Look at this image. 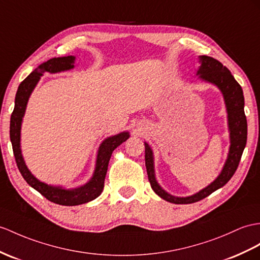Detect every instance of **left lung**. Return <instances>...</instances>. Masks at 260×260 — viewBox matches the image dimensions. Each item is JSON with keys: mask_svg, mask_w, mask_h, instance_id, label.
<instances>
[{"mask_svg": "<svg viewBox=\"0 0 260 260\" xmlns=\"http://www.w3.org/2000/svg\"><path fill=\"white\" fill-rule=\"evenodd\" d=\"M200 62L201 66L198 69L196 75L200 76L202 80L211 82V84L216 86L220 92L223 93L227 110V119H229L231 147L224 168L216 180L205 188L201 189L200 192L191 196L178 198V196H173L164 191L159 185V183L156 182L153 166V152H152L150 145L147 142H144L145 167H147L151 187L161 199L174 204L195 203V202L205 199L206 196L212 194L216 189L224 186L232 179L234 173L236 172L247 142V120L244 111L245 101L242 87L234 78L229 68L223 66V64L217 59H214L213 57L210 56H200Z\"/></svg>", "mask_w": 260, "mask_h": 260, "instance_id": "left-lung-1", "label": "left lung"}]
</instances>
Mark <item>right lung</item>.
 I'll list each match as a JSON object with an SVG mask.
<instances>
[{"instance_id":"right-lung-1","label":"right lung","mask_w":260,"mask_h":260,"mask_svg":"<svg viewBox=\"0 0 260 260\" xmlns=\"http://www.w3.org/2000/svg\"><path fill=\"white\" fill-rule=\"evenodd\" d=\"M74 62L75 56L57 57V58L55 57V58L43 62L42 65L34 69L18 86L15 96L14 110L12 112L10 123V138L12 147H13V153L17 168L20 170L24 180L27 182L28 185L35 188L37 192L45 196L48 201L65 206L85 204L98 198L105 186V178L113 150L130 137L129 132L124 131L119 135L105 139L98 149L96 168H94L91 179L82 186L66 189L62 186L49 185L37 180L30 173V171L27 169L26 164H25L21 150V126L25 110H26L28 98L44 73L55 74L69 71V69L75 67Z\"/></svg>"}]
</instances>
